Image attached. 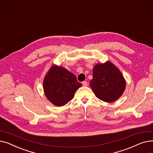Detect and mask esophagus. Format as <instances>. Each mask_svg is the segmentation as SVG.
<instances>
[{"mask_svg": "<svg viewBox=\"0 0 153 153\" xmlns=\"http://www.w3.org/2000/svg\"><path fill=\"white\" fill-rule=\"evenodd\" d=\"M82 85H83L84 87H87V81L82 82Z\"/></svg>", "mask_w": 153, "mask_h": 153, "instance_id": "obj_1", "label": "esophagus"}]
</instances>
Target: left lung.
<instances>
[{
  "mask_svg": "<svg viewBox=\"0 0 153 153\" xmlns=\"http://www.w3.org/2000/svg\"><path fill=\"white\" fill-rule=\"evenodd\" d=\"M89 84L96 97L108 103L121 97L126 87L122 72L110 61L96 64Z\"/></svg>",
  "mask_w": 153,
  "mask_h": 153,
  "instance_id": "left-lung-1",
  "label": "left lung"
}]
</instances>
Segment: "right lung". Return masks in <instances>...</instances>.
Segmentation results:
<instances>
[{
  "instance_id": "right-lung-1",
  "label": "right lung",
  "mask_w": 153,
  "mask_h": 153,
  "mask_svg": "<svg viewBox=\"0 0 153 153\" xmlns=\"http://www.w3.org/2000/svg\"><path fill=\"white\" fill-rule=\"evenodd\" d=\"M81 85L75 75L66 68L57 65L51 66L43 81L46 98L58 107L66 105L73 99L76 91Z\"/></svg>"
}]
</instances>
